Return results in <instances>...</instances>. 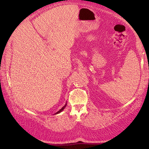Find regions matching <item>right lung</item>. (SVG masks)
Listing matches in <instances>:
<instances>
[{"instance_id": "1", "label": "right lung", "mask_w": 149, "mask_h": 149, "mask_svg": "<svg viewBox=\"0 0 149 149\" xmlns=\"http://www.w3.org/2000/svg\"><path fill=\"white\" fill-rule=\"evenodd\" d=\"M66 105H67V103H65V104L64 106V107H63L62 108H61V109H60L59 111H58V112H56V113H55V114H59V113H60V112H62V110H64V108H65V107H66Z\"/></svg>"}]
</instances>
